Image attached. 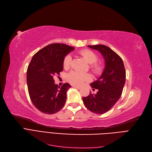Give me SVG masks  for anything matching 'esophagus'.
Listing matches in <instances>:
<instances>
[{
    "instance_id": "esophagus-1",
    "label": "esophagus",
    "mask_w": 152,
    "mask_h": 152,
    "mask_svg": "<svg viewBox=\"0 0 152 152\" xmlns=\"http://www.w3.org/2000/svg\"><path fill=\"white\" fill-rule=\"evenodd\" d=\"M72 86H73V87H75V88H77V89H79V90L81 88V86H77V85H73Z\"/></svg>"
}]
</instances>
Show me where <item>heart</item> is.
<instances>
[{"instance_id": "obj_1", "label": "heart", "mask_w": 152, "mask_h": 152, "mask_svg": "<svg viewBox=\"0 0 152 152\" xmlns=\"http://www.w3.org/2000/svg\"><path fill=\"white\" fill-rule=\"evenodd\" d=\"M80 54L85 58L86 61L90 64V68L92 72L96 75H100L104 70V65L100 62H97L98 56L95 52L90 49H83L80 52ZM72 57L71 55H67L63 61V66L66 69L71 67ZM91 76L88 73H82L79 71H72L67 75V80L75 85H81L85 82L90 81Z\"/></svg>"}]
</instances>
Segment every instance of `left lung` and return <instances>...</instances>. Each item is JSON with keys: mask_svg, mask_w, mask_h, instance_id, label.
<instances>
[{"mask_svg": "<svg viewBox=\"0 0 152 152\" xmlns=\"http://www.w3.org/2000/svg\"><path fill=\"white\" fill-rule=\"evenodd\" d=\"M99 51L105 60V68L101 76L90 85L97 89L96 94L83 98L86 108L96 114L106 113L119 100L126 81V70L121 57L104 45H88Z\"/></svg>", "mask_w": 152, "mask_h": 152, "instance_id": "1", "label": "left lung"}]
</instances>
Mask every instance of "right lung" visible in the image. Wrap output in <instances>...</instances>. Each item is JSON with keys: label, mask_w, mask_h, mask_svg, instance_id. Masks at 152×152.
<instances>
[{"label": "right lung", "mask_w": 152, "mask_h": 152, "mask_svg": "<svg viewBox=\"0 0 152 152\" xmlns=\"http://www.w3.org/2000/svg\"><path fill=\"white\" fill-rule=\"evenodd\" d=\"M75 50L63 43H53L34 55L27 69V85L30 99L43 113L53 114L59 111L66 101L67 91L71 86L56 85L54 76L63 70L64 58Z\"/></svg>", "instance_id": "right-lung-1"}]
</instances>
